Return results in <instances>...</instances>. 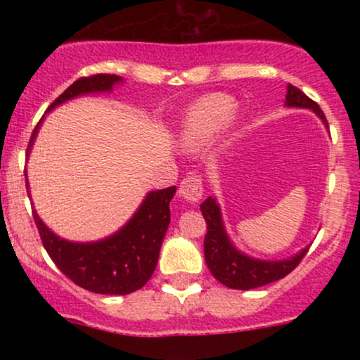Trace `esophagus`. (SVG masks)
<instances>
[{"instance_id":"34e87169","label":"esophagus","mask_w":360,"mask_h":360,"mask_svg":"<svg viewBox=\"0 0 360 360\" xmlns=\"http://www.w3.org/2000/svg\"><path fill=\"white\" fill-rule=\"evenodd\" d=\"M179 196L184 198L188 203H198L203 196V183L200 176H188L181 181Z\"/></svg>"}]
</instances>
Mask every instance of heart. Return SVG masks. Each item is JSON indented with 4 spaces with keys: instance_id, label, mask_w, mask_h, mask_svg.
<instances>
[{
    "instance_id": "1",
    "label": "heart",
    "mask_w": 360,
    "mask_h": 360,
    "mask_svg": "<svg viewBox=\"0 0 360 360\" xmlns=\"http://www.w3.org/2000/svg\"><path fill=\"white\" fill-rule=\"evenodd\" d=\"M238 101L226 94H212L189 108L181 123L179 142L186 150H198L235 120Z\"/></svg>"
}]
</instances>
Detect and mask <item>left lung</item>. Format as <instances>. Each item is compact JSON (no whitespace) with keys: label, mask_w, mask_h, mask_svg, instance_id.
Listing matches in <instances>:
<instances>
[{"label":"left lung","mask_w":360,"mask_h":360,"mask_svg":"<svg viewBox=\"0 0 360 360\" xmlns=\"http://www.w3.org/2000/svg\"><path fill=\"white\" fill-rule=\"evenodd\" d=\"M284 105L288 108H307L315 111L316 117L328 128V123H326V118L320 106L292 84H288L286 103ZM200 208L206 220V229H208V232L205 235L206 266L212 271L214 279L220 281L226 288L247 291V289L266 286V284L283 279L284 276H288L298 266L309 249V247H304L298 254L281 260H262L250 257V255L238 250L233 245V242L230 240L221 218L220 205L217 203L213 196L206 198Z\"/></svg>","instance_id":"8db88e82"}]
</instances>
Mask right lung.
Segmentation results:
<instances>
[{
	"label": "right lung",
	"mask_w": 360,
	"mask_h": 360,
	"mask_svg": "<svg viewBox=\"0 0 360 360\" xmlns=\"http://www.w3.org/2000/svg\"><path fill=\"white\" fill-rule=\"evenodd\" d=\"M123 77L115 74H94L72 82L56 101L49 106L47 113L62 103L77 96L94 93H110ZM44 117L32 134L27 157L34 146ZM27 193L30 194L27 179ZM176 186L147 193L142 205L134 217L118 232L96 242H71L53 233L34 212V220L40 238L62 274L68 276L77 286L98 295H130L146 286L154 274L159 260L160 245L171 223V200Z\"/></svg>",
	"instance_id": "obj_1"
}]
</instances>
